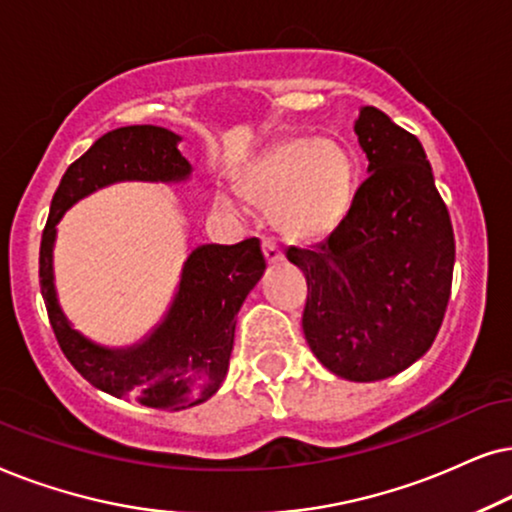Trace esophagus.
<instances>
[{"label":"esophagus","instance_id":"34e87169","mask_svg":"<svg viewBox=\"0 0 512 512\" xmlns=\"http://www.w3.org/2000/svg\"><path fill=\"white\" fill-rule=\"evenodd\" d=\"M262 250H264V257H267L269 264L283 262V250L278 248V243L271 241V238H264V241H262Z\"/></svg>","mask_w":512,"mask_h":512}]
</instances>
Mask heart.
<instances>
[{"label":"heart","instance_id":"b5f03b06","mask_svg":"<svg viewBox=\"0 0 512 512\" xmlns=\"http://www.w3.org/2000/svg\"><path fill=\"white\" fill-rule=\"evenodd\" d=\"M238 192L255 208L274 213V224L283 236L318 241L349 215L356 194V166L342 142L290 138L243 170ZM215 203L224 210L236 208L227 192H217Z\"/></svg>","mask_w":512,"mask_h":512}]
</instances>
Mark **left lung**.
<instances>
[{"instance_id":"obj_1","label":"left lung","mask_w":512,"mask_h":512,"mask_svg":"<svg viewBox=\"0 0 512 512\" xmlns=\"http://www.w3.org/2000/svg\"><path fill=\"white\" fill-rule=\"evenodd\" d=\"M367 180L349 215L316 248H290L309 297L313 356L337 377L379 381L431 349L449 302L454 231L424 147L377 107L353 124Z\"/></svg>"}]
</instances>
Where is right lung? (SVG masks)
I'll return each instance as SVG.
<instances>
[{
	"mask_svg": "<svg viewBox=\"0 0 512 512\" xmlns=\"http://www.w3.org/2000/svg\"><path fill=\"white\" fill-rule=\"evenodd\" d=\"M182 138L161 126H124L109 131L65 170L51 201L39 283L60 349L88 384L114 398L138 400L161 410H185L220 391L234 349L236 313L267 269L257 238L236 245L206 243L182 264L168 311L131 346H105L81 335L58 302L53 248L58 222L74 203L117 182H187L192 163Z\"/></svg>",
	"mask_w": 512,
	"mask_h": 512,
	"instance_id": "1",
	"label": "right lung"
}]
</instances>
